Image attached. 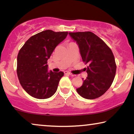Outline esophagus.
Listing matches in <instances>:
<instances>
[{
	"instance_id": "esophagus-1",
	"label": "esophagus",
	"mask_w": 134,
	"mask_h": 134,
	"mask_svg": "<svg viewBox=\"0 0 134 134\" xmlns=\"http://www.w3.org/2000/svg\"><path fill=\"white\" fill-rule=\"evenodd\" d=\"M64 74H69V75L71 76H72V77H74V76H76V75H75V74H72L71 73V72H69V71H64Z\"/></svg>"
}]
</instances>
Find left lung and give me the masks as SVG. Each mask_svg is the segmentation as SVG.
Segmentation results:
<instances>
[{
  "label": "left lung",
  "mask_w": 134,
  "mask_h": 134,
  "mask_svg": "<svg viewBox=\"0 0 134 134\" xmlns=\"http://www.w3.org/2000/svg\"><path fill=\"white\" fill-rule=\"evenodd\" d=\"M69 35L77 44L83 62L89 64L86 69L87 78L77 92L85 99L97 98L107 91L114 80L116 66L112 51L92 32H69Z\"/></svg>",
  "instance_id": "1"
}]
</instances>
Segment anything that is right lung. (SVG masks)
<instances>
[{
    "mask_svg": "<svg viewBox=\"0 0 134 134\" xmlns=\"http://www.w3.org/2000/svg\"><path fill=\"white\" fill-rule=\"evenodd\" d=\"M68 32L45 30L32 36L18 53L17 74L22 87L35 98L48 99L55 93L64 75L62 71H48L47 60Z\"/></svg>",
    "mask_w": 134,
    "mask_h": 134,
    "instance_id": "add662e5",
    "label": "right lung"
}]
</instances>
